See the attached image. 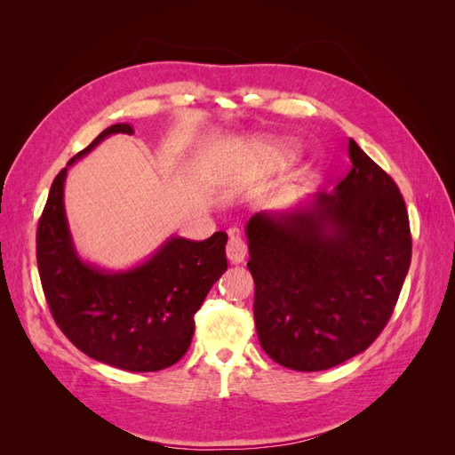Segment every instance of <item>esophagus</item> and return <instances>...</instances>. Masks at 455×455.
Returning a JSON list of instances; mask_svg holds the SVG:
<instances>
[{
    "label": "esophagus",
    "instance_id": "obj_1",
    "mask_svg": "<svg viewBox=\"0 0 455 455\" xmlns=\"http://www.w3.org/2000/svg\"><path fill=\"white\" fill-rule=\"evenodd\" d=\"M226 254H228V259L231 261V264H235V266L243 264L244 256H246L244 241L237 235H231L228 241V246H226Z\"/></svg>",
    "mask_w": 455,
    "mask_h": 455
}]
</instances>
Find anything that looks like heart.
Wrapping results in <instances>:
<instances>
[{
    "label": "heart",
    "instance_id": "obj_1",
    "mask_svg": "<svg viewBox=\"0 0 455 455\" xmlns=\"http://www.w3.org/2000/svg\"><path fill=\"white\" fill-rule=\"evenodd\" d=\"M244 154L256 167L267 169L281 159L291 157L294 154V144L284 139H273V136H254L244 142Z\"/></svg>",
    "mask_w": 455,
    "mask_h": 455
}]
</instances>
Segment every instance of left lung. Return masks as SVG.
<instances>
[{
	"instance_id": "8db88e82",
	"label": "left lung",
	"mask_w": 455,
	"mask_h": 455,
	"mask_svg": "<svg viewBox=\"0 0 455 455\" xmlns=\"http://www.w3.org/2000/svg\"><path fill=\"white\" fill-rule=\"evenodd\" d=\"M332 194L256 212L244 228L259 346L275 363L319 371L371 346L411 258L404 199L353 139Z\"/></svg>"
}]
</instances>
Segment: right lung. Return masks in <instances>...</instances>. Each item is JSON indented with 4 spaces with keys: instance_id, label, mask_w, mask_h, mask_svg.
Returning <instances> with one entry per match:
<instances>
[{
    "instance_id": "1",
    "label": "right lung",
    "mask_w": 455,
    "mask_h": 455,
    "mask_svg": "<svg viewBox=\"0 0 455 455\" xmlns=\"http://www.w3.org/2000/svg\"><path fill=\"white\" fill-rule=\"evenodd\" d=\"M129 123L102 131L68 161L51 186L37 226V269L52 319L91 359L129 371H157L186 355L194 315L228 269L224 231L201 243L171 235L140 264L106 269L79 256L64 209L68 169Z\"/></svg>"
}]
</instances>
